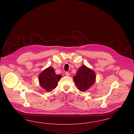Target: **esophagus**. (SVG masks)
Listing matches in <instances>:
<instances>
[{
  "label": "esophagus",
  "instance_id": "obj_1",
  "mask_svg": "<svg viewBox=\"0 0 134 134\" xmlns=\"http://www.w3.org/2000/svg\"><path fill=\"white\" fill-rule=\"evenodd\" d=\"M65 74L67 76H69V75H70V74H69V73L68 72H65Z\"/></svg>",
  "mask_w": 134,
  "mask_h": 134
}]
</instances>
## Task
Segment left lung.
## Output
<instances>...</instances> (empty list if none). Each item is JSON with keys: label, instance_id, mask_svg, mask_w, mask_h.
<instances>
[{"label": "left lung", "instance_id": "1", "mask_svg": "<svg viewBox=\"0 0 134 134\" xmlns=\"http://www.w3.org/2000/svg\"><path fill=\"white\" fill-rule=\"evenodd\" d=\"M96 79L94 71L84 65L79 68L76 75L73 77L74 81L78 89L82 92L89 89L95 83Z\"/></svg>", "mask_w": 134, "mask_h": 134}]
</instances>
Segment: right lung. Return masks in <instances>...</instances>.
Listing matches in <instances>:
<instances>
[{"label":"right lung","mask_w":134,"mask_h":134,"mask_svg":"<svg viewBox=\"0 0 134 134\" xmlns=\"http://www.w3.org/2000/svg\"><path fill=\"white\" fill-rule=\"evenodd\" d=\"M62 76L57 75L53 67H49L43 70L38 75V81L41 86L47 92L55 89Z\"/></svg>","instance_id":"1"}]
</instances>
